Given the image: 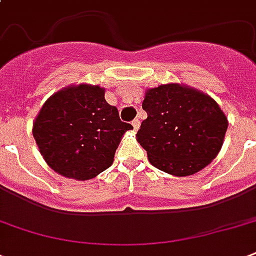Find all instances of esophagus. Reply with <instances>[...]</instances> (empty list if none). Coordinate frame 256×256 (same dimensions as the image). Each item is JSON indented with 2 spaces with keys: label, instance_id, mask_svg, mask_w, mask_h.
Instances as JSON below:
<instances>
[{
  "label": "esophagus",
  "instance_id": "1",
  "mask_svg": "<svg viewBox=\"0 0 256 256\" xmlns=\"http://www.w3.org/2000/svg\"><path fill=\"white\" fill-rule=\"evenodd\" d=\"M132 128H134V130H138V128H140V120H134L132 122Z\"/></svg>",
  "mask_w": 256,
  "mask_h": 256
}]
</instances>
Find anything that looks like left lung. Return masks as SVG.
Wrapping results in <instances>:
<instances>
[{"instance_id": "left-lung-1", "label": "left lung", "mask_w": 256, "mask_h": 256, "mask_svg": "<svg viewBox=\"0 0 256 256\" xmlns=\"http://www.w3.org/2000/svg\"><path fill=\"white\" fill-rule=\"evenodd\" d=\"M136 140L156 168L187 176L218 156L227 132V118L210 96L179 84L148 88Z\"/></svg>"}]
</instances>
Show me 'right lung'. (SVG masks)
Returning a JSON list of instances; mask_svg holds the SVG:
<instances>
[{"mask_svg":"<svg viewBox=\"0 0 256 256\" xmlns=\"http://www.w3.org/2000/svg\"><path fill=\"white\" fill-rule=\"evenodd\" d=\"M100 86H68L46 100L33 136L46 164L66 178L88 180L112 166L122 136L132 130Z\"/></svg>","mask_w":256,"mask_h":256,"instance_id":"1","label":"right lung"}]
</instances>
